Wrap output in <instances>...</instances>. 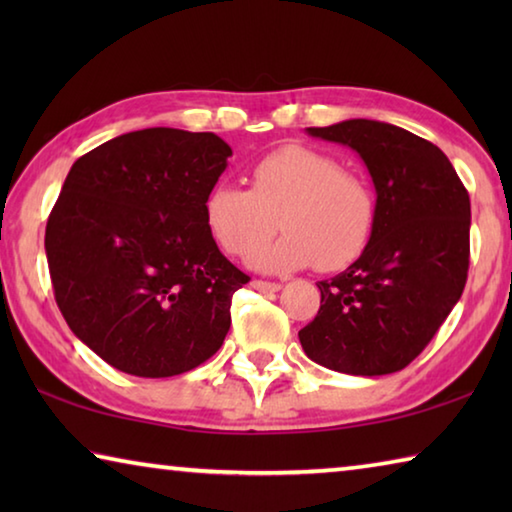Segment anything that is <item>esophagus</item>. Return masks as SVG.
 Here are the masks:
<instances>
[{
    "label": "esophagus",
    "instance_id": "1",
    "mask_svg": "<svg viewBox=\"0 0 512 512\" xmlns=\"http://www.w3.org/2000/svg\"><path fill=\"white\" fill-rule=\"evenodd\" d=\"M250 287H253L255 291H262V293L280 291V284H277V282H268V280H253V282H250Z\"/></svg>",
    "mask_w": 512,
    "mask_h": 512
}]
</instances>
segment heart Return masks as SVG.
<instances>
[{
    "instance_id": "obj_1",
    "label": "heart",
    "mask_w": 512,
    "mask_h": 512,
    "mask_svg": "<svg viewBox=\"0 0 512 512\" xmlns=\"http://www.w3.org/2000/svg\"><path fill=\"white\" fill-rule=\"evenodd\" d=\"M250 189L219 183L205 198V225L216 244L250 257L277 230L284 237L253 257L268 271L316 264L341 271L368 248L377 223V194L370 180L343 169L334 155L282 146L248 171Z\"/></svg>"
}]
</instances>
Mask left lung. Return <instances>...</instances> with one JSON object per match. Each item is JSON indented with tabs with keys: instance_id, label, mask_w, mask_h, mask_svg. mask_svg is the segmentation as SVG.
Masks as SVG:
<instances>
[{
	"instance_id": "8db88e82",
	"label": "left lung",
	"mask_w": 512,
	"mask_h": 512,
	"mask_svg": "<svg viewBox=\"0 0 512 512\" xmlns=\"http://www.w3.org/2000/svg\"><path fill=\"white\" fill-rule=\"evenodd\" d=\"M361 155L377 192L368 248L318 282L320 309L298 336L311 361L391 375L427 348L461 300L470 268V196L447 155L400 126L348 119L307 128Z\"/></svg>"
}]
</instances>
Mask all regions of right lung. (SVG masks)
Instances as JSON below:
<instances>
[{"instance_id": "add662e5", "label": "right lung", "mask_w": 512, "mask_h": 512, "mask_svg": "<svg viewBox=\"0 0 512 512\" xmlns=\"http://www.w3.org/2000/svg\"><path fill=\"white\" fill-rule=\"evenodd\" d=\"M232 149L214 133L144 128L81 155L49 214L58 309L112 368L173 377L201 366L250 280L205 225V198Z\"/></svg>"}]
</instances>
